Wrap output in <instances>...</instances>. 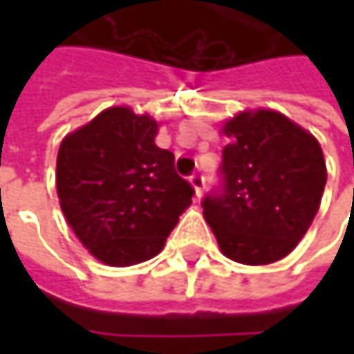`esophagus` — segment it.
<instances>
[{"label": "esophagus", "instance_id": "34e87169", "mask_svg": "<svg viewBox=\"0 0 354 354\" xmlns=\"http://www.w3.org/2000/svg\"><path fill=\"white\" fill-rule=\"evenodd\" d=\"M191 185L195 187L197 197H201V193H203V189H205V177H203V173H201V171H195V173L191 175Z\"/></svg>", "mask_w": 354, "mask_h": 354}]
</instances>
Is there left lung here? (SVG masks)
I'll return each instance as SVG.
<instances>
[{
	"label": "left lung",
	"instance_id": "8db88e82",
	"mask_svg": "<svg viewBox=\"0 0 354 354\" xmlns=\"http://www.w3.org/2000/svg\"><path fill=\"white\" fill-rule=\"evenodd\" d=\"M221 183L203 214L221 250L240 264L281 260L297 246L327 183L317 140L272 110L242 112L225 124Z\"/></svg>",
	"mask_w": 354,
	"mask_h": 354
}]
</instances>
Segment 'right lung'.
<instances>
[{
  "label": "right lung",
  "instance_id": "right-lung-1",
  "mask_svg": "<svg viewBox=\"0 0 354 354\" xmlns=\"http://www.w3.org/2000/svg\"><path fill=\"white\" fill-rule=\"evenodd\" d=\"M157 122L108 108L66 136L57 157V193L78 240L108 266H131L163 248L193 185L157 147Z\"/></svg>",
  "mask_w": 354,
  "mask_h": 354
}]
</instances>
